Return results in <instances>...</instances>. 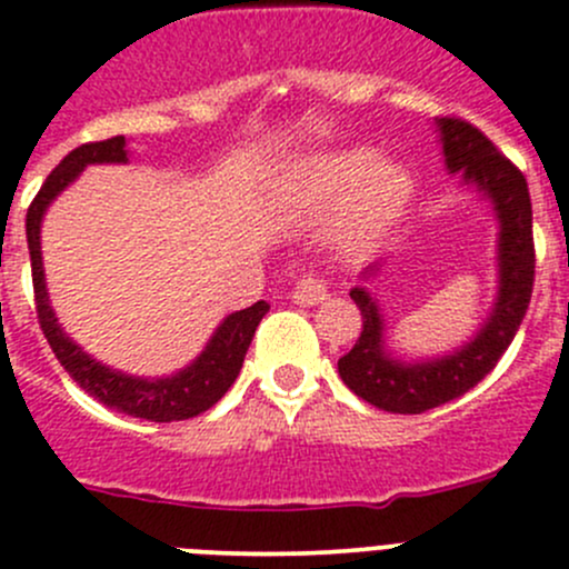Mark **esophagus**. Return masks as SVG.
<instances>
[{
	"mask_svg": "<svg viewBox=\"0 0 569 569\" xmlns=\"http://www.w3.org/2000/svg\"><path fill=\"white\" fill-rule=\"evenodd\" d=\"M291 297H295L300 306H317V302H322L325 297H328V283H325L319 274L306 272V274H300V278H297Z\"/></svg>",
	"mask_w": 569,
	"mask_h": 569,
	"instance_id": "34e87169",
	"label": "esophagus"
}]
</instances>
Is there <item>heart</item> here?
<instances>
[{
    "instance_id": "b5f03b06",
    "label": "heart",
    "mask_w": 569,
    "mask_h": 569,
    "mask_svg": "<svg viewBox=\"0 0 569 569\" xmlns=\"http://www.w3.org/2000/svg\"><path fill=\"white\" fill-rule=\"evenodd\" d=\"M295 194L306 206L330 208L347 200V236L372 241L383 236L411 197V178L389 158L367 150L325 152L302 163L295 174Z\"/></svg>"
}]
</instances>
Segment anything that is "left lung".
Returning a JSON list of instances; mask_svg holds the SVG:
<instances>
[{
	"label": "left lung",
	"instance_id": "left-lung-1",
	"mask_svg": "<svg viewBox=\"0 0 569 569\" xmlns=\"http://www.w3.org/2000/svg\"><path fill=\"white\" fill-rule=\"evenodd\" d=\"M439 130L450 172H465V180L481 186L498 211L500 295L481 333L459 352L422 363H400L383 352L380 313L372 297L363 289L350 291L363 328L352 350L339 358V375L361 400L391 413H422L445 406L487 378L509 350L533 291L537 256L526 174L467 119L445 116Z\"/></svg>",
	"mask_w": 569,
	"mask_h": 569
}]
</instances>
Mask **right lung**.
Returning a JSON list of instances; mask_svg holds the SVG:
<instances>
[{"mask_svg":"<svg viewBox=\"0 0 569 569\" xmlns=\"http://www.w3.org/2000/svg\"><path fill=\"white\" fill-rule=\"evenodd\" d=\"M124 136L104 138V141H88L71 150L58 167L49 172L43 180L41 191L36 200L27 208V247H30V267H32V295H36V313L38 325H41L43 336H47L49 347L58 356L60 367L71 375L82 391L99 400L102 406L116 408L130 417L150 419V422H174V419H189L197 413L208 411L213 402L224 397V391L233 386L239 378L241 363H244L247 347H250L252 336H256L258 322L267 317V302H256V306L236 311L219 325L213 339L202 350L191 367L183 372L172 375V378H130V375L113 372V369L102 367L99 361L88 358L69 336L60 330L58 319H54L52 306L47 297V283H43V267H41V217L47 211L49 202L88 167V163H124Z\"/></svg>","mask_w":569,"mask_h":569,"instance_id":"1","label":"right lung"}]
</instances>
